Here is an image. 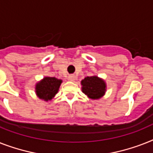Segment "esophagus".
Returning a JSON list of instances; mask_svg holds the SVG:
<instances>
[{"label":"esophagus","instance_id":"1","mask_svg":"<svg viewBox=\"0 0 153 153\" xmlns=\"http://www.w3.org/2000/svg\"><path fill=\"white\" fill-rule=\"evenodd\" d=\"M68 79L71 82H74V81L76 80V77L74 74H70L69 76H68Z\"/></svg>","mask_w":153,"mask_h":153}]
</instances>
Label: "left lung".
<instances>
[{
  "instance_id": "8db88e82",
  "label": "left lung",
  "mask_w": 153,
  "mask_h": 153,
  "mask_svg": "<svg viewBox=\"0 0 153 153\" xmlns=\"http://www.w3.org/2000/svg\"><path fill=\"white\" fill-rule=\"evenodd\" d=\"M82 90L90 99H100L106 91V83L97 76H88L81 81Z\"/></svg>"
}]
</instances>
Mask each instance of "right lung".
<instances>
[{
  "label": "right lung",
  "mask_w": 153,
  "mask_h": 153,
  "mask_svg": "<svg viewBox=\"0 0 153 153\" xmlns=\"http://www.w3.org/2000/svg\"><path fill=\"white\" fill-rule=\"evenodd\" d=\"M62 80L54 77H45L36 84L35 92L38 97L45 101L51 100L58 93Z\"/></svg>",
  "instance_id": "add662e5"
}]
</instances>
